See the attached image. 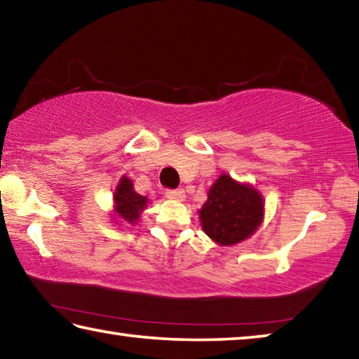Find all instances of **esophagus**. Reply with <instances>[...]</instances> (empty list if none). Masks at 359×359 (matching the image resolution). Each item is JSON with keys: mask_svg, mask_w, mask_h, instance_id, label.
<instances>
[{"mask_svg": "<svg viewBox=\"0 0 359 359\" xmlns=\"http://www.w3.org/2000/svg\"><path fill=\"white\" fill-rule=\"evenodd\" d=\"M166 196L169 199H174V201H184L185 191L180 190V188H175V190H166Z\"/></svg>", "mask_w": 359, "mask_h": 359, "instance_id": "esophagus-1", "label": "esophagus"}]
</instances>
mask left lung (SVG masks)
Listing matches in <instances>:
<instances>
[{
	"mask_svg": "<svg viewBox=\"0 0 359 359\" xmlns=\"http://www.w3.org/2000/svg\"><path fill=\"white\" fill-rule=\"evenodd\" d=\"M263 198L250 185L222 174L199 210L204 233L220 245H234L257 231L263 218Z\"/></svg>",
	"mask_w": 359,
	"mask_h": 359,
	"instance_id": "left-lung-1",
	"label": "left lung"
}]
</instances>
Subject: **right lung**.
Listing matches in <instances>:
<instances>
[{
	"mask_svg": "<svg viewBox=\"0 0 359 359\" xmlns=\"http://www.w3.org/2000/svg\"><path fill=\"white\" fill-rule=\"evenodd\" d=\"M114 199L117 214L128 223H135L141 210L147 205V198L133 190V184L128 177H121L117 190L114 193Z\"/></svg>",
	"mask_w": 359,
	"mask_h": 359,
	"instance_id": "add662e5",
	"label": "right lung"
}]
</instances>
